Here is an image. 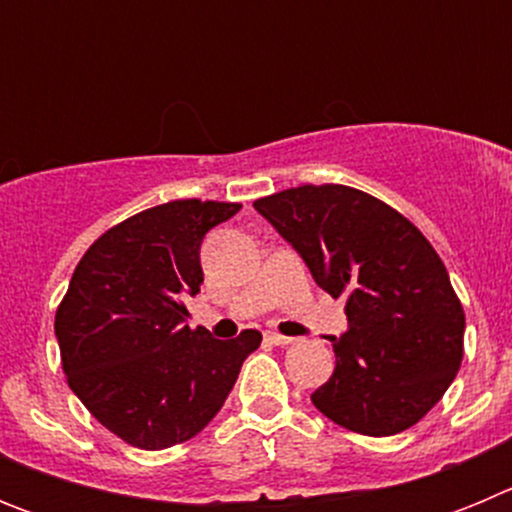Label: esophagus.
<instances>
[{
  "label": "esophagus",
  "instance_id": "obj_1",
  "mask_svg": "<svg viewBox=\"0 0 512 512\" xmlns=\"http://www.w3.org/2000/svg\"><path fill=\"white\" fill-rule=\"evenodd\" d=\"M266 341L269 343H274V346H292V343H295V338H287V336H279V333H274V330H269V333H266Z\"/></svg>",
  "mask_w": 512,
  "mask_h": 512
}]
</instances>
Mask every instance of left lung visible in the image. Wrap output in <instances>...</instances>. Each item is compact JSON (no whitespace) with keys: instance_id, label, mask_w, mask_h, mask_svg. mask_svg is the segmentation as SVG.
Here are the masks:
<instances>
[{"instance_id":"obj_1","label":"left lung","mask_w":512,"mask_h":512,"mask_svg":"<svg viewBox=\"0 0 512 512\" xmlns=\"http://www.w3.org/2000/svg\"><path fill=\"white\" fill-rule=\"evenodd\" d=\"M253 207L320 289L346 297L348 328L330 338L336 372L312 392V405L364 436L418 423L464 356V310L425 235L377 197L341 184L287 189Z\"/></svg>"}]
</instances>
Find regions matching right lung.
<instances>
[{
	"instance_id": "obj_1",
	"label": "right lung",
	"mask_w": 512,
	"mask_h": 512,
	"mask_svg": "<svg viewBox=\"0 0 512 512\" xmlns=\"http://www.w3.org/2000/svg\"><path fill=\"white\" fill-rule=\"evenodd\" d=\"M241 205L174 200L128 217L92 243L56 312L69 387L130 446L169 449L210 423L259 330L233 341L187 325L200 292V246Z\"/></svg>"
}]
</instances>
